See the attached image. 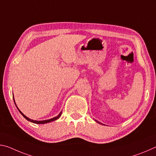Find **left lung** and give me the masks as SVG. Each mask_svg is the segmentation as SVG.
I'll return each instance as SVG.
<instances>
[{
    "label": "left lung",
    "mask_w": 156,
    "mask_h": 156,
    "mask_svg": "<svg viewBox=\"0 0 156 156\" xmlns=\"http://www.w3.org/2000/svg\"><path fill=\"white\" fill-rule=\"evenodd\" d=\"M96 122H98V123H100V122H98V121H97V120H96Z\"/></svg>",
    "instance_id": "1"
}]
</instances>
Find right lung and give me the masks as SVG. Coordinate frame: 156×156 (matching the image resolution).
Here are the masks:
<instances>
[{"mask_svg": "<svg viewBox=\"0 0 156 156\" xmlns=\"http://www.w3.org/2000/svg\"><path fill=\"white\" fill-rule=\"evenodd\" d=\"M15 105H16V103H15ZM18 108V107H17ZM19 110V109H18ZM19 112H20V113H21V114H22L23 115V117H24L26 120H27L28 121H30V122H33V123H36V124H45V123H47V122H52V121H54V120H57V119H58V118L60 117V115H61V113H62V112H60V114L58 115V116H56V117H55V118H51V119H49V120H41V121H37V120H31V119H30V118H27V116H25L24 114H23V113L20 112V111L19 110Z\"/></svg>", "mask_w": 156, "mask_h": 156, "instance_id": "right-lung-1", "label": "right lung"}]
</instances>
